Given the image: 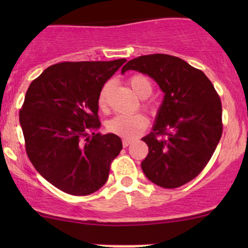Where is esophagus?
Instances as JSON below:
<instances>
[{
  "label": "esophagus",
  "mask_w": 248,
  "mask_h": 248,
  "mask_svg": "<svg viewBox=\"0 0 248 248\" xmlns=\"http://www.w3.org/2000/svg\"><path fill=\"white\" fill-rule=\"evenodd\" d=\"M132 140H127V139H124V140H122V146H124V148L129 146V144H132Z\"/></svg>",
  "instance_id": "1"
}]
</instances>
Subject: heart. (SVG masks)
Listing matches in <instances>:
<instances>
[{"label":"heart","instance_id":"heart-1","mask_svg":"<svg viewBox=\"0 0 248 248\" xmlns=\"http://www.w3.org/2000/svg\"><path fill=\"white\" fill-rule=\"evenodd\" d=\"M128 84L136 95L144 99L148 98L153 93V84L150 79L144 75H134L128 79ZM110 82L108 81L101 87L98 94V107L102 112H107L108 109V96H109ZM143 107L147 109H152V105L149 102H144ZM148 118L142 113L126 115L119 114L110 119L107 122L106 127L109 133L115 134L124 139H134L139 136L148 127Z\"/></svg>","mask_w":248,"mask_h":248}]
</instances>
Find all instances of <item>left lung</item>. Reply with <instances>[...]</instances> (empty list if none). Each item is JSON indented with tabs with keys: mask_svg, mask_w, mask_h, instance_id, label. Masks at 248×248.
Listing matches in <instances>:
<instances>
[{
	"mask_svg": "<svg viewBox=\"0 0 248 248\" xmlns=\"http://www.w3.org/2000/svg\"><path fill=\"white\" fill-rule=\"evenodd\" d=\"M127 70L152 77L166 94L153 132L142 138L149 148L142 170L166 189L184 186L203 171L223 134L217 91L203 71L175 56H140Z\"/></svg>",
	"mask_w": 248,
	"mask_h": 248,
	"instance_id": "1",
	"label": "left lung"
}]
</instances>
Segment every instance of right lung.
<instances>
[{
    "instance_id": "obj_1",
    "label": "right lung",
    "mask_w": 248,
    "mask_h": 248,
    "mask_svg": "<svg viewBox=\"0 0 248 248\" xmlns=\"http://www.w3.org/2000/svg\"><path fill=\"white\" fill-rule=\"evenodd\" d=\"M126 62H58L28 88L19 110L25 152L43 177L69 195L100 189L121 152L118 135L94 130L101 124L99 92Z\"/></svg>"
}]
</instances>
